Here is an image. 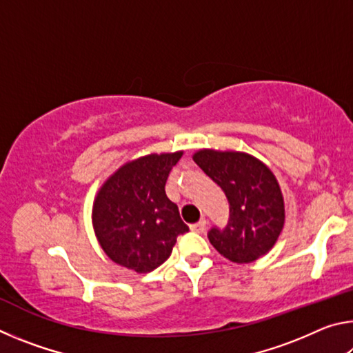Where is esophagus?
Segmentation results:
<instances>
[{
  "mask_svg": "<svg viewBox=\"0 0 353 353\" xmlns=\"http://www.w3.org/2000/svg\"><path fill=\"white\" fill-rule=\"evenodd\" d=\"M205 225H207V221H205V219H201L199 223L191 224V225H190V229L193 230V232H196V234H202V232L205 230Z\"/></svg>",
  "mask_w": 353,
  "mask_h": 353,
  "instance_id": "esophagus-1",
  "label": "esophagus"
}]
</instances>
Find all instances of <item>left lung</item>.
<instances>
[{
  "mask_svg": "<svg viewBox=\"0 0 353 353\" xmlns=\"http://www.w3.org/2000/svg\"><path fill=\"white\" fill-rule=\"evenodd\" d=\"M193 160L229 201L227 225L208 232L213 248L240 265L270 252L285 224L283 196L272 171L246 152L201 149Z\"/></svg>",
  "mask_w": 353,
  "mask_h": 353,
  "instance_id": "1",
  "label": "left lung"
}]
</instances>
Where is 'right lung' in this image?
<instances>
[{"label": "right lung", "instance_id": "right-lung-1", "mask_svg": "<svg viewBox=\"0 0 353 353\" xmlns=\"http://www.w3.org/2000/svg\"><path fill=\"white\" fill-rule=\"evenodd\" d=\"M182 151L149 154L123 165L93 202V227L117 265L146 274L168 260L179 235L188 232L165 183Z\"/></svg>", "mask_w": 353, "mask_h": 353}]
</instances>
